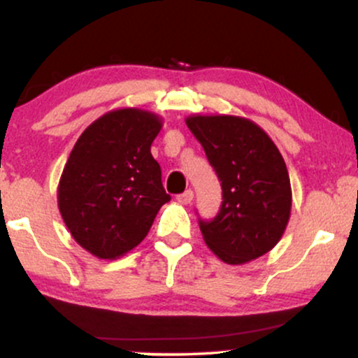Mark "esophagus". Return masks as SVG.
<instances>
[{
  "mask_svg": "<svg viewBox=\"0 0 358 358\" xmlns=\"http://www.w3.org/2000/svg\"><path fill=\"white\" fill-rule=\"evenodd\" d=\"M176 200H178V202L182 203V205L192 203V200H193V192H192V190H187V192L180 193V195L176 196Z\"/></svg>",
  "mask_w": 358,
  "mask_h": 358,
  "instance_id": "34e87169",
  "label": "esophagus"
}]
</instances>
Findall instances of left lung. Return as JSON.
Masks as SVG:
<instances>
[{
    "label": "left lung",
    "mask_w": 358,
    "mask_h": 358,
    "mask_svg": "<svg viewBox=\"0 0 358 358\" xmlns=\"http://www.w3.org/2000/svg\"><path fill=\"white\" fill-rule=\"evenodd\" d=\"M187 126L222 187L219 213L199 219L205 244L234 266L264 256L282 237L291 213L289 175L276 145L239 116H190Z\"/></svg>",
    "instance_id": "obj_1"
}]
</instances>
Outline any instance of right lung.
I'll return each instance as SVG.
<instances>
[{
	"label": "right lung",
	"instance_id": "add662e5",
	"mask_svg": "<svg viewBox=\"0 0 358 358\" xmlns=\"http://www.w3.org/2000/svg\"><path fill=\"white\" fill-rule=\"evenodd\" d=\"M162 119L143 109H117L77 139L59 183V210L72 237L99 259L124 256L146 237L170 202L151 143Z\"/></svg>",
	"mask_w": 358,
	"mask_h": 358
}]
</instances>
